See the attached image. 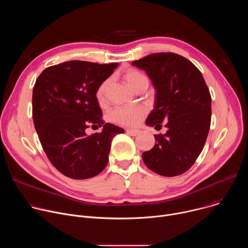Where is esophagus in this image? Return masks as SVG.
<instances>
[{
  "instance_id": "obj_1",
  "label": "esophagus",
  "mask_w": 248,
  "mask_h": 248,
  "mask_svg": "<svg viewBox=\"0 0 248 248\" xmlns=\"http://www.w3.org/2000/svg\"><path fill=\"white\" fill-rule=\"evenodd\" d=\"M126 132H127L129 135L136 136L140 131H139L138 129H131V128H128V129H126Z\"/></svg>"
}]
</instances>
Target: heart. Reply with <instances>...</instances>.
I'll list each match as a JSON object with an SVG mask.
<instances>
[{
	"label": "heart",
	"mask_w": 248,
	"mask_h": 248,
	"mask_svg": "<svg viewBox=\"0 0 248 248\" xmlns=\"http://www.w3.org/2000/svg\"><path fill=\"white\" fill-rule=\"evenodd\" d=\"M122 77L124 82L126 83V85L134 92L138 91L141 87L148 85L149 83L148 78L142 73L134 68L126 69L125 72L123 73ZM109 84H110V80L106 79L97 88L95 96L99 104H103L105 102L106 93H107ZM145 113H146V110L143 107L118 108L110 114V120L111 122L117 124L132 126L137 124L140 122V120L144 117Z\"/></svg>",
	"instance_id": "heart-1"
}]
</instances>
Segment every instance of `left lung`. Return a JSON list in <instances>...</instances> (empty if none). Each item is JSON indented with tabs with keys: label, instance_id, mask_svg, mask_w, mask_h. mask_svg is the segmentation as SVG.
<instances>
[{
	"label": "left lung",
	"instance_id": "obj_1",
	"mask_svg": "<svg viewBox=\"0 0 248 248\" xmlns=\"http://www.w3.org/2000/svg\"><path fill=\"white\" fill-rule=\"evenodd\" d=\"M143 69L155 88L149 126L166 123L167 132L155 135L154 147L142 153L154 172L174 176L186 171L200 155L210 129L211 95L200 70L173 53H157L132 62Z\"/></svg>",
	"mask_w": 248,
	"mask_h": 248
}]
</instances>
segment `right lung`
Returning <instances> with one entry per match:
<instances>
[{"mask_svg":"<svg viewBox=\"0 0 248 248\" xmlns=\"http://www.w3.org/2000/svg\"><path fill=\"white\" fill-rule=\"evenodd\" d=\"M119 65L69 61L44 69L32 94L34 126L53 166L67 178L90 179L108 164L115 135L124 130L101 120L96 90ZM89 126H103L87 136Z\"/></svg>","mask_w":248,"mask_h":248,"instance_id":"add662e5","label":"right lung"}]
</instances>
